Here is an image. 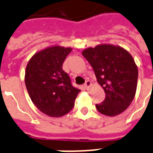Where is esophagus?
<instances>
[{"label":"esophagus","mask_w":153,"mask_h":153,"mask_svg":"<svg viewBox=\"0 0 153 153\" xmlns=\"http://www.w3.org/2000/svg\"><path fill=\"white\" fill-rule=\"evenodd\" d=\"M91 82H90V81H86L85 84H84V87H85V88L87 89V90H89V88H91Z\"/></svg>","instance_id":"1"}]
</instances>
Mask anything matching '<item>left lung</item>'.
<instances>
[{"label": "left lung", "instance_id": "1", "mask_svg": "<svg viewBox=\"0 0 153 153\" xmlns=\"http://www.w3.org/2000/svg\"><path fill=\"white\" fill-rule=\"evenodd\" d=\"M82 54L92 66L97 82L105 92V100L96 105L97 110L109 117L122 114L136 92L138 67L133 56L125 48L110 44L86 48Z\"/></svg>", "mask_w": 153, "mask_h": 153}]
</instances>
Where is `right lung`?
I'll use <instances>...</instances> for the list:
<instances>
[{
	"label": "right lung",
	"instance_id": "1",
	"mask_svg": "<svg viewBox=\"0 0 153 153\" xmlns=\"http://www.w3.org/2000/svg\"><path fill=\"white\" fill-rule=\"evenodd\" d=\"M72 48L52 45L37 52L29 60L25 71V84L34 105L49 117L64 116L73 108L79 89L71 85L62 70Z\"/></svg>",
	"mask_w": 153,
	"mask_h": 153
}]
</instances>
